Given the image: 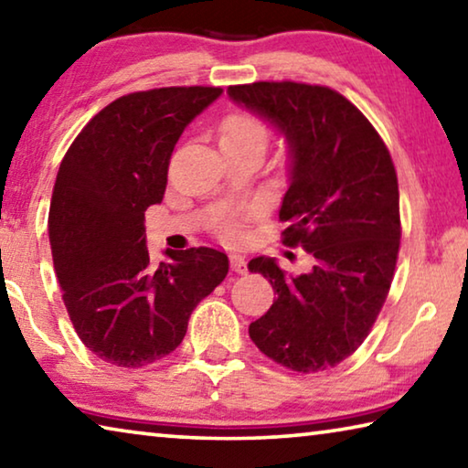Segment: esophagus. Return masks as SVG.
<instances>
[{
    "mask_svg": "<svg viewBox=\"0 0 468 468\" xmlns=\"http://www.w3.org/2000/svg\"><path fill=\"white\" fill-rule=\"evenodd\" d=\"M229 265H232V271L236 273H247V261H244V257L240 255H232L229 257Z\"/></svg>",
    "mask_w": 468,
    "mask_h": 468,
    "instance_id": "obj_1",
    "label": "esophagus"
}]
</instances>
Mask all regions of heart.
Here are the masks:
<instances>
[{
	"label": "heart",
	"instance_id": "obj_1",
	"mask_svg": "<svg viewBox=\"0 0 468 468\" xmlns=\"http://www.w3.org/2000/svg\"><path fill=\"white\" fill-rule=\"evenodd\" d=\"M221 143H257L265 149L267 130L250 113H232L221 124ZM226 229H232V224L226 221Z\"/></svg>",
	"mask_w": 468,
	"mask_h": 468
}]
</instances>
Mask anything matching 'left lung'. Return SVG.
Segmentation results:
<instances>
[{
  "label": "left lung",
  "instance_id": "8db88e82",
  "mask_svg": "<svg viewBox=\"0 0 468 468\" xmlns=\"http://www.w3.org/2000/svg\"><path fill=\"white\" fill-rule=\"evenodd\" d=\"M228 97L286 141L282 240L313 259L298 275L273 257L250 259L249 271L261 273L275 298L249 335L288 369H329L361 346L392 284L400 247L392 157L369 120L327 87L252 82L228 87Z\"/></svg>",
  "mask_w": 468,
  "mask_h": 468
}]
</instances>
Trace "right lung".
Here are the masks:
<instances>
[{
	"label": "right lung",
	"mask_w": 468,
	"mask_h": 468,
	"mask_svg": "<svg viewBox=\"0 0 468 468\" xmlns=\"http://www.w3.org/2000/svg\"><path fill=\"white\" fill-rule=\"evenodd\" d=\"M221 93L170 87L120 97L61 159L49 207L53 267L76 334L105 363L136 369L170 355L195 306L226 278L228 257L209 247L165 249L167 261L153 265L144 236L176 143Z\"/></svg>",
	"instance_id": "1"
}]
</instances>
